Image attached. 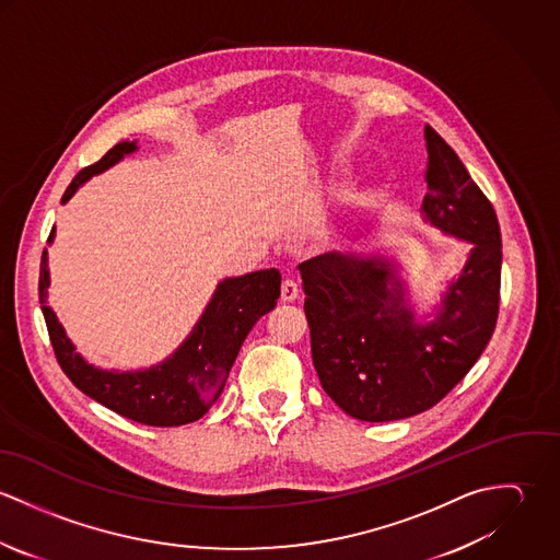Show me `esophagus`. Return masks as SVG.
<instances>
[{
	"instance_id": "esophagus-1",
	"label": "esophagus",
	"mask_w": 560,
	"mask_h": 560,
	"mask_svg": "<svg viewBox=\"0 0 560 560\" xmlns=\"http://www.w3.org/2000/svg\"><path fill=\"white\" fill-rule=\"evenodd\" d=\"M280 295H282V302H295L300 298V287L295 280L287 278L282 282V289H280Z\"/></svg>"
}]
</instances>
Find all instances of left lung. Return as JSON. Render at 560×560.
Wrapping results in <instances>:
<instances>
[{"instance_id":"left-lung-1","label":"left lung","mask_w":560,"mask_h":560,"mask_svg":"<svg viewBox=\"0 0 560 560\" xmlns=\"http://www.w3.org/2000/svg\"><path fill=\"white\" fill-rule=\"evenodd\" d=\"M424 222L470 241L435 319L418 323L386 256L327 252L300 265L313 362L323 390L366 422L416 416L475 366L498 320L502 240L495 211L457 153L424 125Z\"/></svg>"}]
</instances>
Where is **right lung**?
<instances>
[{
	"label": "right lung",
	"instance_id": "1",
	"mask_svg": "<svg viewBox=\"0 0 560 560\" xmlns=\"http://www.w3.org/2000/svg\"><path fill=\"white\" fill-rule=\"evenodd\" d=\"M138 151L136 142H120L94 165L83 167L62 196L67 205L94 174ZM56 237L51 229L49 243ZM280 271L260 269L218 284L200 320L185 342L160 364L144 371H103L88 364L67 336L56 313L47 306L49 269L47 247L40 258L38 298L58 364L90 399L149 427H178L202 418L220 399L241 345L254 323L276 308L280 298Z\"/></svg>",
	"mask_w": 560,
	"mask_h": 560
}]
</instances>
